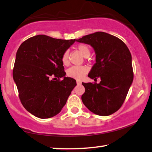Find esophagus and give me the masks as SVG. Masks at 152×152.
<instances>
[{
	"instance_id": "obj_1",
	"label": "esophagus",
	"mask_w": 152,
	"mask_h": 152,
	"mask_svg": "<svg viewBox=\"0 0 152 152\" xmlns=\"http://www.w3.org/2000/svg\"><path fill=\"white\" fill-rule=\"evenodd\" d=\"M76 83L77 85H81V82L80 80H76Z\"/></svg>"
}]
</instances>
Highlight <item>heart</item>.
<instances>
[{"instance_id": "obj_1", "label": "heart", "mask_w": 152, "mask_h": 152, "mask_svg": "<svg viewBox=\"0 0 152 152\" xmlns=\"http://www.w3.org/2000/svg\"><path fill=\"white\" fill-rule=\"evenodd\" d=\"M76 48L85 57H88L90 55V48L86 44H78ZM61 61L63 64L64 65H67L69 64V52L67 50L63 53L61 57ZM88 72H89V68L87 66H85V65L72 66L67 70V75L70 78L76 79V80H80L88 73Z\"/></svg>"}]
</instances>
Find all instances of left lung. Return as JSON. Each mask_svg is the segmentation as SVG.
Masks as SVG:
<instances>
[{
    "label": "left lung",
    "instance_id": "left-lung-1",
    "mask_svg": "<svg viewBox=\"0 0 152 152\" xmlns=\"http://www.w3.org/2000/svg\"><path fill=\"white\" fill-rule=\"evenodd\" d=\"M77 42L90 44L96 54V63L88 74L101 81L83 83L85 91L81 99L90 111L108 116L123 104L133 81L132 56L123 41L104 32L83 36Z\"/></svg>",
    "mask_w": 152,
    "mask_h": 152
}]
</instances>
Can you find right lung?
Instances as JSON below:
<instances>
[{"label":"right lung","instance_id":"add662e5","mask_svg":"<svg viewBox=\"0 0 152 152\" xmlns=\"http://www.w3.org/2000/svg\"><path fill=\"white\" fill-rule=\"evenodd\" d=\"M75 41L38 35L18 48L13 78L22 104L35 117L47 119L59 113L76 85V80L65 76L61 61Z\"/></svg>","mask_w":152,"mask_h":152}]
</instances>
